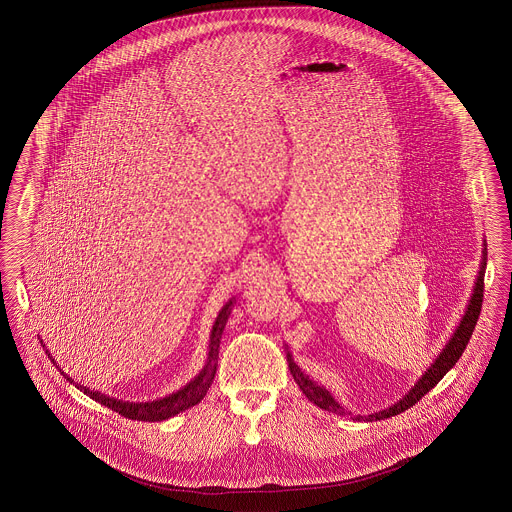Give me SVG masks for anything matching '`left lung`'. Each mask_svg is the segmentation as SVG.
Wrapping results in <instances>:
<instances>
[{"mask_svg": "<svg viewBox=\"0 0 512 512\" xmlns=\"http://www.w3.org/2000/svg\"><path fill=\"white\" fill-rule=\"evenodd\" d=\"M485 268H487V244H483V261H481L479 275H477V281H475L472 300L468 303V309H466L464 316H462L461 324L455 329L453 337L449 338L446 348L440 351V355H438L435 362L427 368V372L418 379V383H416L403 398L399 399L398 403L390 405L385 411L372 412V414H366V416L357 414V416H353L355 420H359V422H374L375 420V422H377V420L392 418V416H396L399 412L411 409L412 405L424 398L425 394H427L431 388H435L438 381L455 366V362L461 359L462 351L466 349V344L470 342V337H472V333H474L475 324H477V318H479V314H481L483 290H485ZM287 361L290 374L294 377V381L298 383L301 392H303V394L307 396V399L312 401L316 407H320V409H324V411L335 412V414H340V416L351 414V412L346 411V409L338 403L337 399L331 396V392H329L327 388L318 385V383H314L309 375L303 374L300 366L294 362L290 353H287Z\"/></svg>", "mask_w": 512, "mask_h": 512, "instance_id": "left-lung-1", "label": "left lung"}]
</instances>
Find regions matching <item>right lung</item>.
Returning a JSON list of instances; mask_svg holds the SVG:
<instances>
[{
  "label": "right lung",
  "mask_w": 512,
  "mask_h": 512,
  "mask_svg": "<svg viewBox=\"0 0 512 512\" xmlns=\"http://www.w3.org/2000/svg\"><path fill=\"white\" fill-rule=\"evenodd\" d=\"M233 303H235V300H229L225 303L224 309L220 311L216 322L212 325L209 355H207V362H205V366L201 368L200 374L196 375L190 383H187L185 387L181 388V390H177L174 394H170V396H166V398L155 399V401H148V403H133V401L109 398V396H105V394H101V392H96V390H90V388L83 387V385H75V387L79 388L81 392H85L88 398H92L94 401L101 403V405L113 409L114 412L122 414L124 418L138 420V422H163V420H168V418H172V416L179 414V412L187 411V409L198 405L201 399L205 398L207 390H209V387L212 385V379H214V374H216V366H218L220 338H222L225 324H227V318H229L231 309H233ZM46 353H48V357H50V351H48V349H46ZM50 359L53 361V364L57 366L55 359H53V357H50ZM59 370H61V368H59ZM61 374L66 377V381L74 383L70 375H66L64 372H61Z\"/></svg>",
  "instance_id": "add662e5"
}]
</instances>
